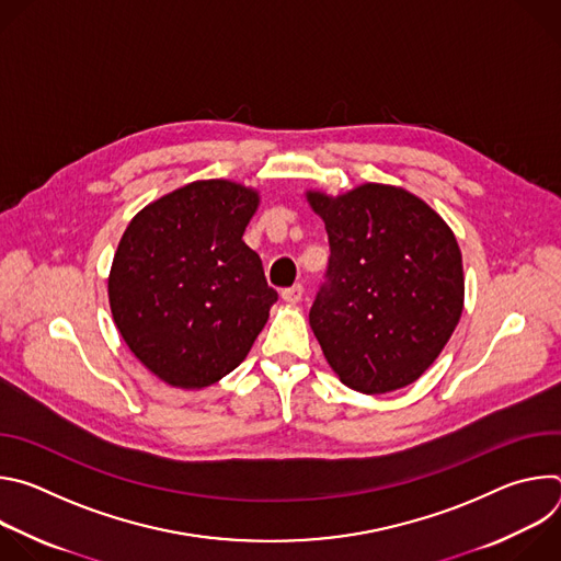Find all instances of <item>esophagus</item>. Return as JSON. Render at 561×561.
Here are the masks:
<instances>
[{
	"label": "esophagus",
	"mask_w": 561,
	"mask_h": 561,
	"mask_svg": "<svg viewBox=\"0 0 561 561\" xmlns=\"http://www.w3.org/2000/svg\"><path fill=\"white\" fill-rule=\"evenodd\" d=\"M301 297H304V286L301 284H295V286L282 290V299L288 301V304H297V301H301Z\"/></svg>",
	"instance_id": "1"
}]
</instances>
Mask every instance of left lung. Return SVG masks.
I'll return each instance as SVG.
<instances>
[{
	"label": "left lung",
	"instance_id": "8db88e82",
	"mask_svg": "<svg viewBox=\"0 0 561 561\" xmlns=\"http://www.w3.org/2000/svg\"><path fill=\"white\" fill-rule=\"evenodd\" d=\"M306 202L331 244L329 284L308 314L329 366L364 394L417 381L463 310L455 232L402 186L368 182L335 197L306 191Z\"/></svg>",
	"mask_w": 561,
	"mask_h": 561
}]
</instances>
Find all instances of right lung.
<instances>
[{"instance_id":"right-lung-1","label":"right lung","mask_w":561,"mask_h":561,"mask_svg":"<svg viewBox=\"0 0 561 561\" xmlns=\"http://www.w3.org/2000/svg\"><path fill=\"white\" fill-rule=\"evenodd\" d=\"M260 191L197 180L144 206L108 275L113 322L169 386L206 388L242 364L268 322L275 288L244 244Z\"/></svg>"}]
</instances>
